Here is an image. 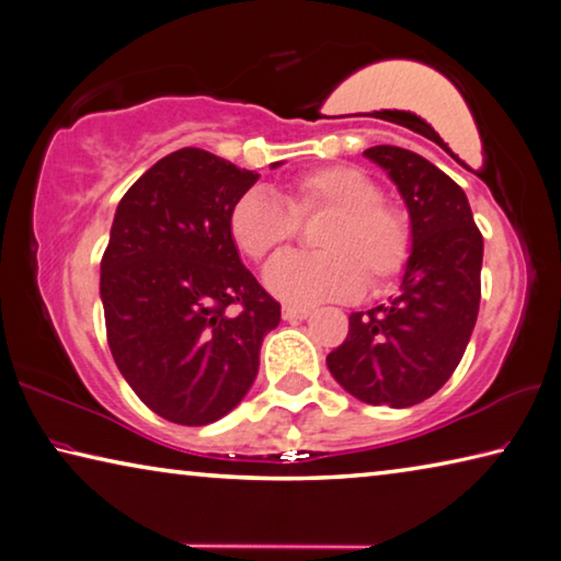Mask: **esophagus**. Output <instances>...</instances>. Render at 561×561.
Wrapping results in <instances>:
<instances>
[{"mask_svg":"<svg viewBox=\"0 0 561 561\" xmlns=\"http://www.w3.org/2000/svg\"><path fill=\"white\" fill-rule=\"evenodd\" d=\"M310 313H313V310L310 308H296V306H283V320H306V318H310Z\"/></svg>","mask_w":561,"mask_h":561,"instance_id":"34e87169","label":"esophagus"}]
</instances>
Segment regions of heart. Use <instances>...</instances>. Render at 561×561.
<instances>
[{
    "mask_svg": "<svg viewBox=\"0 0 561 561\" xmlns=\"http://www.w3.org/2000/svg\"><path fill=\"white\" fill-rule=\"evenodd\" d=\"M330 210L316 245L320 253H288L265 268V286L296 306L351 300L367 288L380 293L405 271L412 226L405 210L382 198L380 183L355 167L302 173L283 201L265 188H248L228 214L238 251L263 261L288 245L298 218Z\"/></svg>",
    "mask_w": 561,
    "mask_h": 561,
    "instance_id": "b5f03b06",
    "label": "heart"
}]
</instances>
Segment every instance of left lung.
Wrapping results in <instances>:
<instances>
[{
    "mask_svg": "<svg viewBox=\"0 0 561 561\" xmlns=\"http://www.w3.org/2000/svg\"><path fill=\"white\" fill-rule=\"evenodd\" d=\"M367 159L405 201L412 255L400 296L351 316L328 370L367 405L412 408L433 398L460 365L480 310L482 233L465 191L420 153L373 146Z\"/></svg>",
    "mask_w": 561,
    "mask_h": 561,
    "instance_id": "obj_1",
    "label": "left lung"
}]
</instances>
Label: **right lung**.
Instances as JSON below:
<instances>
[{
	"label": "right lung",
	"instance_id": "obj_1",
	"mask_svg": "<svg viewBox=\"0 0 561 561\" xmlns=\"http://www.w3.org/2000/svg\"><path fill=\"white\" fill-rule=\"evenodd\" d=\"M255 181L220 156L179 149L116 206L99 283L108 347L144 405L176 425H208L245 398L280 320L228 231Z\"/></svg>",
	"mask_w": 561,
	"mask_h": 561
}]
</instances>
